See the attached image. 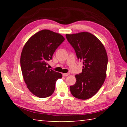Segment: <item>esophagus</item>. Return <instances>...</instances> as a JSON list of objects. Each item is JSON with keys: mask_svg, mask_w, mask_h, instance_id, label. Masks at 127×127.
I'll return each mask as SVG.
<instances>
[{"mask_svg": "<svg viewBox=\"0 0 127 127\" xmlns=\"http://www.w3.org/2000/svg\"><path fill=\"white\" fill-rule=\"evenodd\" d=\"M69 75V73H63V76H68Z\"/></svg>", "mask_w": 127, "mask_h": 127, "instance_id": "34e87169", "label": "esophagus"}]
</instances>
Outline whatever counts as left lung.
<instances>
[{
    "label": "left lung",
    "instance_id": "obj_1",
    "mask_svg": "<svg viewBox=\"0 0 127 127\" xmlns=\"http://www.w3.org/2000/svg\"><path fill=\"white\" fill-rule=\"evenodd\" d=\"M65 36L83 64L82 72L76 75V83L70 86V92L76 98L88 99L97 93L106 78L108 61L106 50L91 33L83 32Z\"/></svg>",
    "mask_w": 127,
    "mask_h": 127
}]
</instances>
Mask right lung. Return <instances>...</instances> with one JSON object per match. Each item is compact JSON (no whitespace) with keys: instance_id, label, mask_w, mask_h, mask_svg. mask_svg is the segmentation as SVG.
Wrapping results in <instances>:
<instances>
[{"instance_id":"obj_1","label":"right lung","mask_w":127,"mask_h":127,"mask_svg":"<svg viewBox=\"0 0 127 127\" xmlns=\"http://www.w3.org/2000/svg\"><path fill=\"white\" fill-rule=\"evenodd\" d=\"M64 41L61 34L43 30L33 35L26 43L21 55V67L29 90L40 98L53 94L55 83L62 75L47 67L56 49Z\"/></svg>"}]
</instances>
